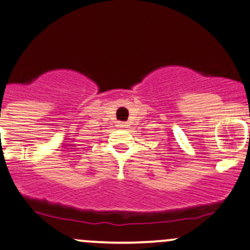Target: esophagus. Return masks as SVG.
Instances as JSON below:
<instances>
[{"instance_id":"esophagus-1","label":"esophagus","mask_w":250,"mask_h":250,"mask_svg":"<svg viewBox=\"0 0 250 250\" xmlns=\"http://www.w3.org/2000/svg\"><path fill=\"white\" fill-rule=\"evenodd\" d=\"M118 125H120L121 128H125V127H127V123H120Z\"/></svg>"}]
</instances>
